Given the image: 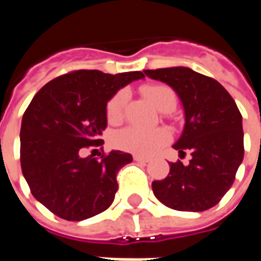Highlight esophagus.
<instances>
[{
  "mask_svg": "<svg viewBox=\"0 0 261 261\" xmlns=\"http://www.w3.org/2000/svg\"><path fill=\"white\" fill-rule=\"evenodd\" d=\"M134 161L141 162V164H147V162H149V159L145 158V156H141V155H134Z\"/></svg>",
  "mask_w": 261,
  "mask_h": 261,
  "instance_id": "obj_1",
  "label": "esophagus"
}]
</instances>
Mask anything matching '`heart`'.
Segmentation results:
<instances>
[{"instance_id":"heart-1","label":"heart","mask_w":261,"mask_h":261,"mask_svg":"<svg viewBox=\"0 0 261 261\" xmlns=\"http://www.w3.org/2000/svg\"><path fill=\"white\" fill-rule=\"evenodd\" d=\"M142 93L162 112H168L176 106V93L168 85L155 84L145 85L142 88ZM127 92L119 91L110 97L106 105V117L109 123L117 124L123 119L125 102H127ZM170 140V133L164 127L158 128H142L137 125L125 127L117 131L113 136V145L119 149L137 155H152L156 149L165 145Z\"/></svg>"}]
</instances>
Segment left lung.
I'll return each instance as SVG.
<instances>
[{
	"instance_id": "1",
	"label": "left lung",
	"mask_w": 261,
	"mask_h": 261,
	"mask_svg": "<svg viewBox=\"0 0 261 261\" xmlns=\"http://www.w3.org/2000/svg\"><path fill=\"white\" fill-rule=\"evenodd\" d=\"M144 74L179 95L186 124L173 148L181 156L192 153L187 165L170 162L164 180L152 181L153 194L177 211L217 205L235 180L245 152L242 114L233 97L218 81L186 67L144 69Z\"/></svg>"
}]
</instances>
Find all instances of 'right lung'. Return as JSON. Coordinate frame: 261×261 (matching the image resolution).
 Masks as SVG:
<instances>
[{
	"label": "right lung",
	"mask_w": 261,
	"mask_h": 261,
	"mask_svg": "<svg viewBox=\"0 0 261 261\" xmlns=\"http://www.w3.org/2000/svg\"><path fill=\"white\" fill-rule=\"evenodd\" d=\"M144 76L141 71L76 69L50 81L32 99L20 127V168L33 197L54 215L82 221L112 205L117 173L133 156L121 151L100 158L80 153L103 144L109 99Z\"/></svg>",
	"instance_id": "1"
}]
</instances>
